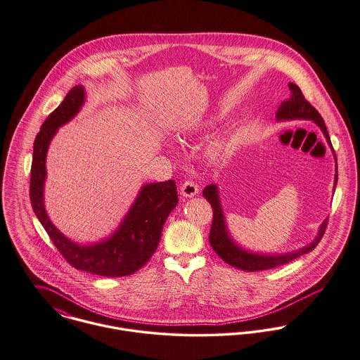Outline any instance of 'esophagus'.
I'll list each match as a JSON object with an SVG mask.
<instances>
[{
  "instance_id": "34e87169",
  "label": "esophagus",
  "mask_w": 360,
  "mask_h": 360,
  "mask_svg": "<svg viewBox=\"0 0 360 360\" xmlns=\"http://www.w3.org/2000/svg\"><path fill=\"white\" fill-rule=\"evenodd\" d=\"M199 193V188L196 186L195 181L193 180H187L181 184L180 187V194L186 198H191V196H195Z\"/></svg>"
}]
</instances>
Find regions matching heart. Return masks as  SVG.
Wrapping results in <instances>:
<instances>
[{"mask_svg":"<svg viewBox=\"0 0 360 360\" xmlns=\"http://www.w3.org/2000/svg\"><path fill=\"white\" fill-rule=\"evenodd\" d=\"M210 155L216 160H220L227 155V146L223 141H216L210 146Z\"/></svg>","mask_w":360,"mask_h":360,"instance_id":"b5f03b06","label":"heart"}]
</instances>
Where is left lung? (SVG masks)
I'll use <instances>...</instances> for the list:
<instances>
[{
	"label": "left lung",
	"mask_w": 360,
	"mask_h": 360,
	"mask_svg": "<svg viewBox=\"0 0 360 360\" xmlns=\"http://www.w3.org/2000/svg\"><path fill=\"white\" fill-rule=\"evenodd\" d=\"M289 89L292 92L290 98L286 101H283L276 112V118L279 121L283 120H311L314 121L326 136L327 143L330 144L331 150V141H330V136L327 133L326 125L325 121L322 118V115L318 112V110L304 98L301 89L295 85V84H289ZM334 153V150H333ZM335 157V154H334ZM337 158H335V180H334V186H337ZM203 196L205 199L209 200L212 209H213V221H212V227H210V233H209V242L213 248V250L219 255V257L223 262H227L229 265L243 269V271H249V272H255V271H262V269H271V268H276L281 265H285L288 262H293L297 257L312 252L318 243L321 242L322 236L325 235V231L327 229V220L323 221V224L319 229V233L316 236V239L309 243L308 246L297 250L295 253H289V255H281V256H262V255H253L249 252H245L243 249H240L239 246H236L231 238H229L227 227H226V221H224V216H223V210H221V205H220V199H219V191H217V186L210 184L203 190Z\"/></svg>",
	"instance_id": "left-lung-1"
}]
</instances>
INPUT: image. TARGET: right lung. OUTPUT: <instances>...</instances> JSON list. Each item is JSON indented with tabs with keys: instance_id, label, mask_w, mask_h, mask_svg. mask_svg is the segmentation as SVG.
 <instances>
[{
	"instance_id": "obj_1",
	"label": "right lung",
	"mask_w": 360,
	"mask_h": 360,
	"mask_svg": "<svg viewBox=\"0 0 360 360\" xmlns=\"http://www.w3.org/2000/svg\"><path fill=\"white\" fill-rule=\"evenodd\" d=\"M85 92L74 86L62 104L44 121L34 140L30 179V200L34 213L48 232L51 240L71 266L94 275L118 278L131 275L144 266L158 248L165 221L179 202L176 183L146 184L127 214L124 223L107 240L81 246L56 229L44 207V181L46 177L45 158L49 143L58 128L68 122L81 108Z\"/></svg>"
}]
</instances>
